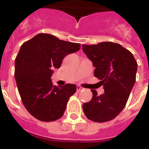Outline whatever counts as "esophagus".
<instances>
[{"instance_id":"obj_1","label":"esophagus","mask_w":149,"mask_h":149,"mask_svg":"<svg viewBox=\"0 0 149 149\" xmlns=\"http://www.w3.org/2000/svg\"><path fill=\"white\" fill-rule=\"evenodd\" d=\"M77 92H79V91H81L84 90V88L80 86H77Z\"/></svg>"}]
</instances>
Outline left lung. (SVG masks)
<instances>
[{
    "mask_svg": "<svg viewBox=\"0 0 149 149\" xmlns=\"http://www.w3.org/2000/svg\"><path fill=\"white\" fill-rule=\"evenodd\" d=\"M83 51L93 62L94 76L104 89L100 96L91 91L93 97L83 105L84 114L95 122L113 120L127 104L136 80L138 63L131 52L111 42L83 45Z\"/></svg>",
    "mask_w": 149,
    "mask_h": 149,
    "instance_id": "left-lung-1",
    "label": "left lung"
}]
</instances>
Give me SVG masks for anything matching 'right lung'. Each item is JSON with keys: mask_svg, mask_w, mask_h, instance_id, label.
Segmentation results:
<instances>
[{"mask_svg": "<svg viewBox=\"0 0 149 149\" xmlns=\"http://www.w3.org/2000/svg\"><path fill=\"white\" fill-rule=\"evenodd\" d=\"M79 49V43L45 33L22 44L15 58V77L22 103L34 118L42 121L62 118L77 86H53L52 74L54 68L60 67L65 56Z\"/></svg>", "mask_w": 149, "mask_h": 149, "instance_id": "right-lung-1", "label": "right lung"}]
</instances>
